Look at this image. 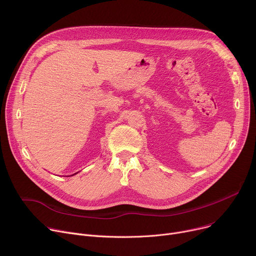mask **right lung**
Here are the masks:
<instances>
[{"mask_svg": "<svg viewBox=\"0 0 256 256\" xmlns=\"http://www.w3.org/2000/svg\"><path fill=\"white\" fill-rule=\"evenodd\" d=\"M75 174H76V173H75Z\"/></svg>", "mask_w": 256, "mask_h": 256, "instance_id": "add662e5", "label": "right lung"}]
</instances>
